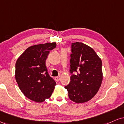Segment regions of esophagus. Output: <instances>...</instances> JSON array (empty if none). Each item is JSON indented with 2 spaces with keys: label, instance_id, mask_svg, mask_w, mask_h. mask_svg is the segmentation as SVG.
Returning a JSON list of instances; mask_svg holds the SVG:
<instances>
[{
  "label": "esophagus",
  "instance_id": "1",
  "mask_svg": "<svg viewBox=\"0 0 124 124\" xmlns=\"http://www.w3.org/2000/svg\"><path fill=\"white\" fill-rule=\"evenodd\" d=\"M55 80H56V82H59V81L60 80V78H59V76L55 77Z\"/></svg>",
  "mask_w": 124,
  "mask_h": 124
}]
</instances>
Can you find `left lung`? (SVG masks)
Wrapping results in <instances>:
<instances>
[{"label":"left lung","mask_w":124,"mask_h":124,"mask_svg":"<svg viewBox=\"0 0 124 124\" xmlns=\"http://www.w3.org/2000/svg\"><path fill=\"white\" fill-rule=\"evenodd\" d=\"M70 82L65 86L69 99L83 103L96 94L103 80L102 61L94 49L82 42L72 44Z\"/></svg>","instance_id":"1"}]
</instances>
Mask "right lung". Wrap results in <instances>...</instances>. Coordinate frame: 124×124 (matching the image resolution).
Here are the masks:
<instances>
[{"instance_id":"right-lung-1","label":"right lung","mask_w":124,"mask_h":124,"mask_svg":"<svg viewBox=\"0 0 124 124\" xmlns=\"http://www.w3.org/2000/svg\"><path fill=\"white\" fill-rule=\"evenodd\" d=\"M56 46V42H47L30 46L16 63L15 78L20 89L26 97L37 103L49 99L56 86L45 65L49 52Z\"/></svg>"}]
</instances>
